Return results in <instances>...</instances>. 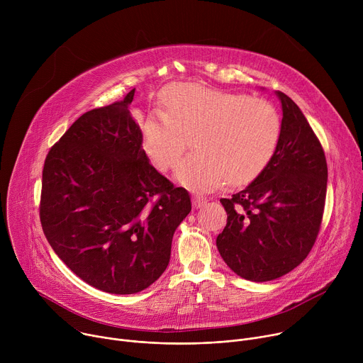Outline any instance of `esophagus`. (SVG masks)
Segmentation results:
<instances>
[{"instance_id":"esophagus-1","label":"esophagus","mask_w":363,"mask_h":363,"mask_svg":"<svg viewBox=\"0 0 363 363\" xmlns=\"http://www.w3.org/2000/svg\"><path fill=\"white\" fill-rule=\"evenodd\" d=\"M206 202V199L202 196V195H194L192 198V205L195 206V208H201V206H203Z\"/></svg>"}]
</instances>
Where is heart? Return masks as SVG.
Here are the masks:
<instances>
[{
    "label": "heart",
    "mask_w": 363,
    "mask_h": 363,
    "mask_svg": "<svg viewBox=\"0 0 363 363\" xmlns=\"http://www.w3.org/2000/svg\"><path fill=\"white\" fill-rule=\"evenodd\" d=\"M164 112L142 123V147L161 171L177 168L195 138L196 150L177 172L192 191L245 185L272 162L281 136L273 103L198 83H179L162 96Z\"/></svg>",
    "instance_id": "obj_1"
}]
</instances>
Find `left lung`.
Instances as JSON below:
<instances>
[{
    "mask_svg": "<svg viewBox=\"0 0 363 363\" xmlns=\"http://www.w3.org/2000/svg\"><path fill=\"white\" fill-rule=\"evenodd\" d=\"M281 101V136L267 168L245 189L221 198L227 225L217 248L250 281H270L296 269L318 238L328 186L323 147L296 103Z\"/></svg>",
    "mask_w": 363,
    "mask_h": 363,
    "instance_id": "obj_1",
    "label": "left lung"
}]
</instances>
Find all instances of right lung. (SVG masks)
<instances>
[{"label": "right lung", "instance_id": "obj_1", "mask_svg": "<svg viewBox=\"0 0 363 363\" xmlns=\"http://www.w3.org/2000/svg\"><path fill=\"white\" fill-rule=\"evenodd\" d=\"M133 94L82 115L48 150L41 182L51 248L83 281L115 294L161 277L191 211L188 191L149 164L129 109Z\"/></svg>", "mask_w": 363, "mask_h": 363}]
</instances>
